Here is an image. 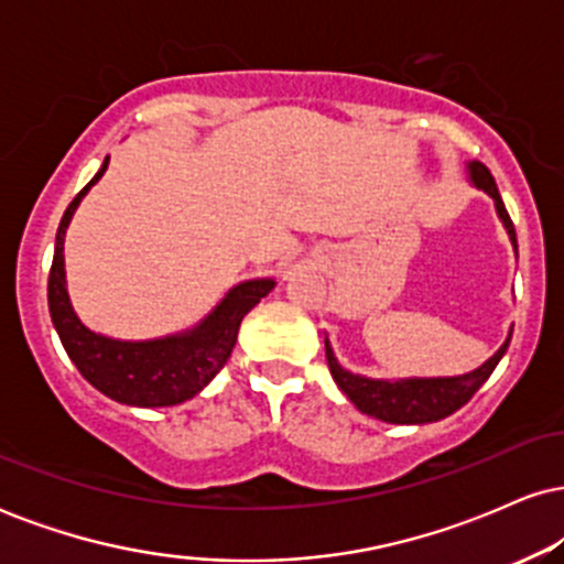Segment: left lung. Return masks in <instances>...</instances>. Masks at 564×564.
<instances>
[{
    "label": "left lung",
    "instance_id": "8db88e82",
    "mask_svg": "<svg viewBox=\"0 0 564 564\" xmlns=\"http://www.w3.org/2000/svg\"><path fill=\"white\" fill-rule=\"evenodd\" d=\"M471 180L475 185H480L485 193H490L496 200L498 217L507 225L511 243L517 249V232L514 223H511L507 206H503L501 196H498V187L494 174H490L488 166L482 164H469ZM509 339L503 341V347L498 349L488 364L477 368V371L464 373V377H451V379H411V381H373L366 377H355L336 364L332 347L326 341V360L328 371L339 390L358 405L360 413H368V416L381 419V422L390 424H424V422H437V419L451 416L453 411H458L464 403H469L471 394H475L485 384V379L494 373L498 360L507 352Z\"/></svg>",
    "mask_w": 564,
    "mask_h": 564
}]
</instances>
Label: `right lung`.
I'll use <instances>...</instances> for the list:
<instances>
[{
  "label": "right lung",
  "mask_w": 564,
  "mask_h": 564,
  "mask_svg": "<svg viewBox=\"0 0 564 564\" xmlns=\"http://www.w3.org/2000/svg\"><path fill=\"white\" fill-rule=\"evenodd\" d=\"M106 166L108 159L102 161L100 172L76 193L61 219L47 281L50 315H53L57 336H61L68 358L79 368L82 377L106 398L140 408L185 403L204 390L217 377L219 368L228 364L243 315L262 296L270 294L273 281H246L236 286L196 332L185 336H166V339L153 341H116L89 332L76 318L66 294L63 238H66L70 215L79 206L82 196L102 177Z\"/></svg>",
  "instance_id": "right-lung-1"
}]
</instances>
